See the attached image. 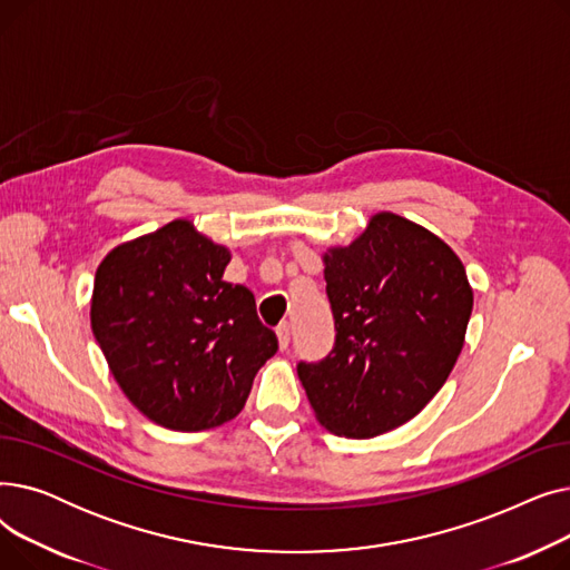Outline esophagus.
Returning a JSON list of instances; mask_svg holds the SVG:
<instances>
[{
	"label": "esophagus",
	"instance_id": "1",
	"mask_svg": "<svg viewBox=\"0 0 570 570\" xmlns=\"http://www.w3.org/2000/svg\"><path fill=\"white\" fill-rule=\"evenodd\" d=\"M277 337H279V346L282 348H288V344H291V323H279V327H277Z\"/></svg>",
	"mask_w": 570,
	"mask_h": 570
}]
</instances>
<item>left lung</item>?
I'll use <instances>...</instances> for the list:
<instances>
[{"label":"left lung","mask_w":570,"mask_h":570,"mask_svg":"<svg viewBox=\"0 0 570 570\" xmlns=\"http://www.w3.org/2000/svg\"><path fill=\"white\" fill-rule=\"evenodd\" d=\"M335 344L297 363L307 400L331 432H391L441 391L464 344L473 293L443 239L391 213L325 254Z\"/></svg>","instance_id":"8db88e82"}]
</instances>
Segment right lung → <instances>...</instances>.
I'll use <instances>...</instances> for the list:
<instances>
[{
  "label": "right lung",
  "mask_w": 570,
  "mask_h": 570,
  "mask_svg": "<svg viewBox=\"0 0 570 570\" xmlns=\"http://www.w3.org/2000/svg\"><path fill=\"white\" fill-rule=\"evenodd\" d=\"M228 261L226 247L173 222L112 249L97 269L95 337L125 395L168 430L230 421L279 348L254 293L222 279Z\"/></svg>",
  "instance_id": "obj_1"
}]
</instances>
